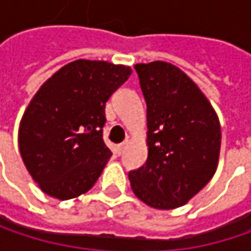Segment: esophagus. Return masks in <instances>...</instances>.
<instances>
[{"mask_svg":"<svg viewBox=\"0 0 251 251\" xmlns=\"http://www.w3.org/2000/svg\"><path fill=\"white\" fill-rule=\"evenodd\" d=\"M125 147H126V142H122V144L116 145V147H115V152H116V155H121V154H122V151L125 150Z\"/></svg>","mask_w":251,"mask_h":251,"instance_id":"esophagus-1","label":"esophagus"}]
</instances>
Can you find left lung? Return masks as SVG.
I'll return each instance as SVG.
<instances>
[{
    "instance_id": "8db88e82",
    "label": "left lung",
    "mask_w": 251,
    "mask_h": 251,
    "mask_svg": "<svg viewBox=\"0 0 251 251\" xmlns=\"http://www.w3.org/2000/svg\"><path fill=\"white\" fill-rule=\"evenodd\" d=\"M147 101V163L129 172L135 196L155 209L187 203L214 177L221 150L218 115L202 90L164 61L136 64Z\"/></svg>"
}]
</instances>
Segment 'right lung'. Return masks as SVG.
<instances>
[{
  "label": "right lung",
  "mask_w": 251,
  "mask_h": 251,
  "mask_svg": "<svg viewBox=\"0 0 251 251\" xmlns=\"http://www.w3.org/2000/svg\"><path fill=\"white\" fill-rule=\"evenodd\" d=\"M130 74L126 65L76 59L40 85L20 121L19 148L42 192L67 201L94 186L112 155L106 103Z\"/></svg>",
  "instance_id": "obj_1"
}]
</instances>
